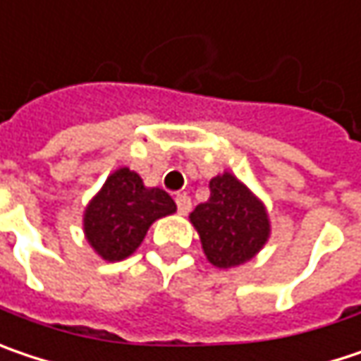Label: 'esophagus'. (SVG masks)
<instances>
[{"label":"esophagus","mask_w":361,"mask_h":361,"mask_svg":"<svg viewBox=\"0 0 361 361\" xmlns=\"http://www.w3.org/2000/svg\"><path fill=\"white\" fill-rule=\"evenodd\" d=\"M176 204H178V212L183 214V216L192 210V200H190L188 194H178V196H176Z\"/></svg>","instance_id":"1"}]
</instances>
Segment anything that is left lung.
<instances>
[{
	"instance_id": "1",
	"label": "left lung",
	"mask_w": 361,
	"mask_h": 361,
	"mask_svg": "<svg viewBox=\"0 0 361 361\" xmlns=\"http://www.w3.org/2000/svg\"><path fill=\"white\" fill-rule=\"evenodd\" d=\"M190 223L200 235L206 259L219 269L251 262L271 233L262 198L231 171L210 180V198L196 206Z\"/></svg>"
}]
</instances>
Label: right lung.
Masks as SVG:
<instances>
[{
    "mask_svg": "<svg viewBox=\"0 0 361 361\" xmlns=\"http://www.w3.org/2000/svg\"><path fill=\"white\" fill-rule=\"evenodd\" d=\"M178 210L161 188H147L137 171L120 167L83 210V235L104 262H122L142 243L149 226Z\"/></svg>",
    "mask_w": 361,
    "mask_h": 361,
    "instance_id": "1",
    "label": "right lung"
}]
</instances>
